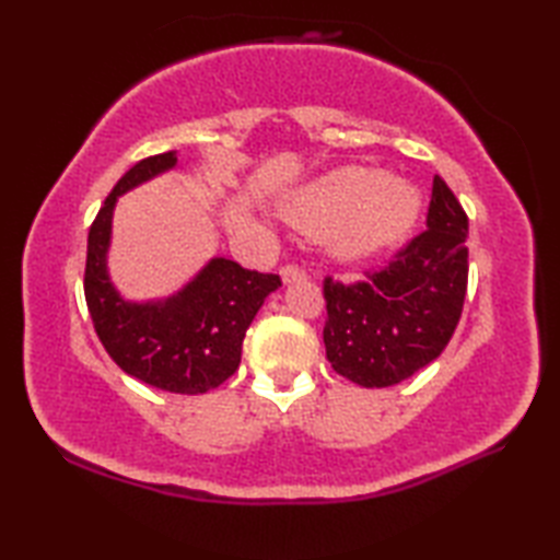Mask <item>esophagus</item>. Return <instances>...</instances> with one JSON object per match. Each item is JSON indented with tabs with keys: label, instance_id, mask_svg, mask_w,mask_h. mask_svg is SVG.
<instances>
[{
	"label": "esophagus",
	"instance_id": "esophagus-1",
	"mask_svg": "<svg viewBox=\"0 0 560 560\" xmlns=\"http://www.w3.org/2000/svg\"><path fill=\"white\" fill-rule=\"evenodd\" d=\"M281 279L283 283H295V281H305L307 279V271L299 265H283L281 267Z\"/></svg>",
	"mask_w": 560,
	"mask_h": 560
}]
</instances>
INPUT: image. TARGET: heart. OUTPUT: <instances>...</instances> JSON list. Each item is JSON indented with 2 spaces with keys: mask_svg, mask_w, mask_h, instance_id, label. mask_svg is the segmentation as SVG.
Here are the masks:
<instances>
[{
  "mask_svg": "<svg viewBox=\"0 0 560 560\" xmlns=\"http://www.w3.org/2000/svg\"><path fill=\"white\" fill-rule=\"evenodd\" d=\"M419 213V195L383 173L343 168L317 180L287 205V219L301 231L327 237L335 255L355 259L411 229Z\"/></svg>",
  "mask_w": 560,
  "mask_h": 560,
  "instance_id": "1",
  "label": "heart"
}]
</instances>
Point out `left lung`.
<instances>
[{"label":"left lung","instance_id":"1","mask_svg":"<svg viewBox=\"0 0 560 560\" xmlns=\"http://www.w3.org/2000/svg\"><path fill=\"white\" fill-rule=\"evenodd\" d=\"M428 229L365 279L325 277L327 361L363 387H389L435 361L462 317L469 279V221L440 175Z\"/></svg>","mask_w":560,"mask_h":560}]
</instances>
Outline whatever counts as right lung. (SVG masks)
I'll return each mask as SVG.
<instances>
[{
    "instance_id": "obj_1",
    "label": "right lung",
    "mask_w": 560,
    "mask_h": 560,
    "mask_svg": "<svg viewBox=\"0 0 560 560\" xmlns=\"http://www.w3.org/2000/svg\"><path fill=\"white\" fill-rule=\"evenodd\" d=\"M175 163V151L141 159L105 197L89 231L83 295L101 343L127 375L175 395H201L237 371L245 331L281 279L217 257L168 301L120 299L105 269L115 201Z\"/></svg>"
}]
</instances>
